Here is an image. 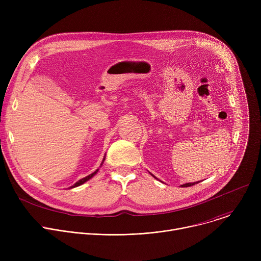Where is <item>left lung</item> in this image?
Segmentation results:
<instances>
[{"instance_id":"left-lung-1","label":"left lung","mask_w":261,"mask_h":261,"mask_svg":"<svg viewBox=\"0 0 261 261\" xmlns=\"http://www.w3.org/2000/svg\"><path fill=\"white\" fill-rule=\"evenodd\" d=\"M195 184H198V181H195V182H188V184H184V185H181V187H190V186H194Z\"/></svg>"}]
</instances>
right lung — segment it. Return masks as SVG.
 Returning a JSON list of instances; mask_svg holds the SVG:
<instances>
[{
  "instance_id": "add662e5",
  "label": "right lung",
  "mask_w": 261,
  "mask_h": 261,
  "mask_svg": "<svg viewBox=\"0 0 261 261\" xmlns=\"http://www.w3.org/2000/svg\"><path fill=\"white\" fill-rule=\"evenodd\" d=\"M104 160H105V159H103V161H104ZM102 163H103V162H102ZM97 172H98V169H97L96 171H94V172H93L92 174H90V175H88V176H86V177H84V178L80 179L79 181H76L75 184H74V185L72 186V187H71V188H74V187H77V186H81V185H83L84 182H86L87 180H89L90 178H92V177H93V176H94V175H95V174H96Z\"/></svg>"
}]
</instances>
